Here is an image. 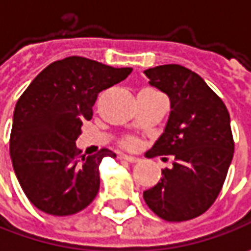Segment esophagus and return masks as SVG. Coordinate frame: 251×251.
<instances>
[{"instance_id": "34e87169", "label": "esophagus", "mask_w": 251, "mask_h": 251, "mask_svg": "<svg viewBox=\"0 0 251 251\" xmlns=\"http://www.w3.org/2000/svg\"><path fill=\"white\" fill-rule=\"evenodd\" d=\"M121 160H127V162H130V163H137V162H140V158H137V156H130V155H120L119 156Z\"/></svg>"}]
</instances>
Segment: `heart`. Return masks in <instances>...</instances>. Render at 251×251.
<instances>
[{
  "label": "heart",
  "mask_w": 251,
  "mask_h": 251,
  "mask_svg": "<svg viewBox=\"0 0 251 251\" xmlns=\"http://www.w3.org/2000/svg\"><path fill=\"white\" fill-rule=\"evenodd\" d=\"M126 145H127V147H132V145H134V141L127 140V141H126Z\"/></svg>",
  "instance_id": "obj_1"
}]
</instances>
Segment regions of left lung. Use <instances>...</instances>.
Returning <instances> with one entry per match:
<instances>
[{
	"label": "left lung",
	"instance_id": "obj_1",
	"mask_svg": "<svg viewBox=\"0 0 251 251\" xmlns=\"http://www.w3.org/2000/svg\"><path fill=\"white\" fill-rule=\"evenodd\" d=\"M144 73L168 95L172 109L151 156L173 155V168L162 170L160 181L144 191V200L169 222L197 218L215 202L233 158L229 111L205 81L183 65L166 64Z\"/></svg>",
	"mask_w": 251,
	"mask_h": 251
}]
</instances>
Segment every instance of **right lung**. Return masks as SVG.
Returning a JSON list of instances; mask_svg holds the SVG:
<instances>
[{"label":"right lung","mask_w":251,"mask_h":251,"mask_svg":"<svg viewBox=\"0 0 251 251\" xmlns=\"http://www.w3.org/2000/svg\"><path fill=\"white\" fill-rule=\"evenodd\" d=\"M132 68H113L85 57L46 67L16 101L9 138L15 175L26 197L46 214L73 215L95 200L99 165L116 153L85 156L75 141L91 120L99 92L124 81Z\"/></svg>","instance_id":"right-lung-1"}]
</instances>
